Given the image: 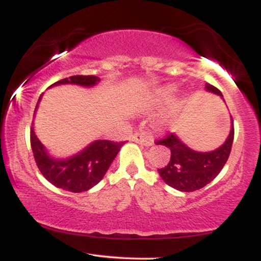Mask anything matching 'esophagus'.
I'll return each instance as SVG.
<instances>
[{
    "instance_id": "esophagus-1",
    "label": "esophagus",
    "mask_w": 261,
    "mask_h": 261,
    "mask_svg": "<svg viewBox=\"0 0 261 261\" xmlns=\"http://www.w3.org/2000/svg\"><path fill=\"white\" fill-rule=\"evenodd\" d=\"M132 141L138 142L140 145H145V146H151L153 142V137L151 135H146L145 133H140V132H137L134 133V135H132Z\"/></svg>"
}]
</instances>
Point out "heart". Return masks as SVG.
Returning a JSON list of instances; mask_svg holds the SVG:
<instances>
[{"label": "heart", "mask_w": 261, "mask_h": 261, "mask_svg": "<svg viewBox=\"0 0 261 261\" xmlns=\"http://www.w3.org/2000/svg\"><path fill=\"white\" fill-rule=\"evenodd\" d=\"M171 91L170 89H167V90H165V91H163L162 92V95H160V98H163V99H167L171 96Z\"/></svg>", "instance_id": "b5f03b06"}]
</instances>
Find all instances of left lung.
Segmentation results:
<instances>
[{
	"mask_svg": "<svg viewBox=\"0 0 261 261\" xmlns=\"http://www.w3.org/2000/svg\"><path fill=\"white\" fill-rule=\"evenodd\" d=\"M205 88L209 91L222 96L219 89L212 84H206ZM233 139L234 124L231 126L229 137L220 148L213 152L201 153L192 151L174 134H166V137L155 142L156 145L166 146L171 151L169 164L158 169L160 177L167 185L179 191L199 190L209 184L223 169L224 164L229 158Z\"/></svg>",
	"mask_w": 261,
	"mask_h": 261,
	"instance_id": "left-lung-1",
	"label": "left lung"
}]
</instances>
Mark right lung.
I'll return each instance as SVG.
<instances>
[{
  "label": "right lung",
  "instance_id": "obj_1",
  "mask_svg": "<svg viewBox=\"0 0 261 261\" xmlns=\"http://www.w3.org/2000/svg\"><path fill=\"white\" fill-rule=\"evenodd\" d=\"M98 81L99 78L95 76H71L52 85L70 83L91 87ZM124 142L126 141L97 140L72 158L55 160L47 155L44 146L38 140L33 127L31 129V146L35 163L42 176L55 187L71 192L87 191L101 181Z\"/></svg>",
  "mask_w": 261,
  "mask_h": 261
}]
</instances>
